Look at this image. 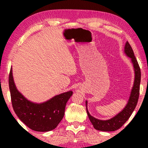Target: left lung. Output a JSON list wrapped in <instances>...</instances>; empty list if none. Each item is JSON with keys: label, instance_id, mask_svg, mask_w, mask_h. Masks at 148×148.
Returning a JSON list of instances; mask_svg holds the SVG:
<instances>
[{"label": "left lung", "instance_id": "left-lung-1", "mask_svg": "<svg viewBox=\"0 0 148 148\" xmlns=\"http://www.w3.org/2000/svg\"><path fill=\"white\" fill-rule=\"evenodd\" d=\"M125 53L128 57L131 58V62L133 65L135 72L134 84H133L132 90H131L130 96H129L128 102L123 110L108 120H100L91 116L89 113L87 106L88 101H86V110L90 121L92 123L93 126L96 130L102 131H114L120 129L126 121L129 119L135 110L138 102L139 95V86L141 82V70L139 64L134 55V52L128 42H126L125 46Z\"/></svg>", "mask_w": 148, "mask_h": 148}]
</instances>
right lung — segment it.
<instances>
[{
  "label": "right lung",
  "mask_w": 148,
  "mask_h": 148,
  "mask_svg": "<svg viewBox=\"0 0 148 148\" xmlns=\"http://www.w3.org/2000/svg\"><path fill=\"white\" fill-rule=\"evenodd\" d=\"M12 105L19 119L32 130L46 132L53 130L63 118L66 104L72 91L56 95L43 103L32 102L25 98L16 88L11 69L9 77Z\"/></svg>",
  "instance_id": "obj_1"
}]
</instances>
